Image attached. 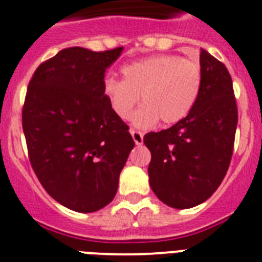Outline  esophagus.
<instances>
[{
  "mask_svg": "<svg viewBox=\"0 0 262 262\" xmlns=\"http://www.w3.org/2000/svg\"><path fill=\"white\" fill-rule=\"evenodd\" d=\"M130 135L133 137V140H135L136 145H142V142H144V135H142L141 132L130 130Z\"/></svg>",
  "mask_w": 262,
  "mask_h": 262,
  "instance_id": "esophagus-1",
  "label": "esophagus"
}]
</instances>
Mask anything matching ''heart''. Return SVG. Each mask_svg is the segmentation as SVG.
Listing matches in <instances>:
<instances>
[{"mask_svg": "<svg viewBox=\"0 0 262 262\" xmlns=\"http://www.w3.org/2000/svg\"><path fill=\"white\" fill-rule=\"evenodd\" d=\"M124 80L106 77L102 90L113 113L121 120L130 116L140 101L144 102L130 121L138 129H149L161 120L177 124L188 116L199 100L202 70L197 61L176 54H157L126 63Z\"/></svg>", "mask_w": 262, "mask_h": 262, "instance_id": "b5f03b06", "label": "heart"}]
</instances>
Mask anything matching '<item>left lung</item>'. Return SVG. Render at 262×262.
<instances>
[{"label":"left lung","instance_id":"obj_1","mask_svg":"<svg viewBox=\"0 0 262 262\" xmlns=\"http://www.w3.org/2000/svg\"><path fill=\"white\" fill-rule=\"evenodd\" d=\"M200 67L201 92L192 112L169 129L144 137L151 155V190L176 209L200 205L216 192L229 168L238 121L225 65L201 49Z\"/></svg>","mask_w":262,"mask_h":262}]
</instances>
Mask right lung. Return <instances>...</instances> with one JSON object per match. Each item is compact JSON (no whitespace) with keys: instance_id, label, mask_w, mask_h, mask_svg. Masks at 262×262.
Returning a JSON list of instances; mask_svg holds the SVG:
<instances>
[{"instance_id":"right-lung-1","label":"right lung","mask_w":262,"mask_h":262,"mask_svg":"<svg viewBox=\"0 0 262 262\" xmlns=\"http://www.w3.org/2000/svg\"><path fill=\"white\" fill-rule=\"evenodd\" d=\"M122 49H63L41 63L28 85L23 129L30 164L46 192L74 212L112 202L135 146L102 90L105 72Z\"/></svg>"}]
</instances>
